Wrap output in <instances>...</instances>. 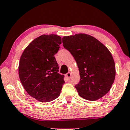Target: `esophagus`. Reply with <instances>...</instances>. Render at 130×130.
Here are the masks:
<instances>
[{"label":"esophagus","instance_id":"1","mask_svg":"<svg viewBox=\"0 0 130 130\" xmlns=\"http://www.w3.org/2000/svg\"><path fill=\"white\" fill-rule=\"evenodd\" d=\"M66 76H67V79H70V78H71V73L68 72V73H67Z\"/></svg>","mask_w":130,"mask_h":130}]
</instances>
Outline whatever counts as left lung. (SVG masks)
I'll use <instances>...</instances> for the list:
<instances>
[{"instance_id": "left-lung-1", "label": "left lung", "mask_w": 130, "mask_h": 130, "mask_svg": "<svg viewBox=\"0 0 130 130\" xmlns=\"http://www.w3.org/2000/svg\"><path fill=\"white\" fill-rule=\"evenodd\" d=\"M63 46L73 56L80 74L75 88L80 96L95 101L109 91L116 67L108 49L94 37L84 34L63 37Z\"/></svg>"}]
</instances>
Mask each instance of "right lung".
<instances>
[{
    "mask_svg": "<svg viewBox=\"0 0 130 130\" xmlns=\"http://www.w3.org/2000/svg\"><path fill=\"white\" fill-rule=\"evenodd\" d=\"M61 43V37L57 35H41L27 46L21 57V82L30 96L41 102L57 98L65 83L54 57Z\"/></svg>",
    "mask_w": 130,
    "mask_h": 130,
    "instance_id": "1",
    "label": "right lung"
}]
</instances>
